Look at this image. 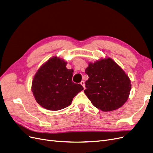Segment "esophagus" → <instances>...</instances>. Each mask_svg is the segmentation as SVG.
<instances>
[{"label":"esophagus","instance_id":"34e87169","mask_svg":"<svg viewBox=\"0 0 153 153\" xmlns=\"http://www.w3.org/2000/svg\"><path fill=\"white\" fill-rule=\"evenodd\" d=\"M80 84L83 86V87H84V89H85V82H84V81H82L81 82H80Z\"/></svg>","mask_w":153,"mask_h":153}]
</instances>
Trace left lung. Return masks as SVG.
I'll return each instance as SVG.
<instances>
[{"mask_svg":"<svg viewBox=\"0 0 153 153\" xmlns=\"http://www.w3.org/2000/svg\"><path fill=\"white\" fill-rule=\"evenodd\" d=\"M85 71L89 79L85 82L84 92L95 107L109 112L126 103L131 90V81L112 59L89 62Z\"/></svg>","mask_w":153,"mask_h":153,"instance_id":"left-lung-1","label":"left lung"}]
</instances>
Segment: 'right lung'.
I'll return each mask as SVG.
<instances>
[{"label":"right lung","instance_id":"obj_1","mask_svg":"<svg viewBox=\"0 0 153 153\" xmlns=\"http://www.w3.org/2000/svg\"><path fill=\"white\" fill-rule=\"evenodd\" d=\"M67 62L57 56L50 58L36 72L32 83V91L42 107L59 110L70 105L78 92L84 89L72 81V69L66 68Z\"/></svg>","mask_w":153,"mask_h":153}]
</instances>
